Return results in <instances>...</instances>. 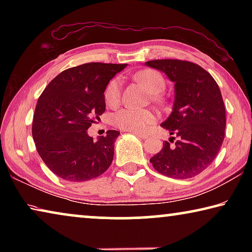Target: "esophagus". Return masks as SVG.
Wrapping results in <instances>:
<instances>
[{"label":"esophagus","instance_id":"esophagus-1","mask_svg":"<svg viewBox=\"0 0 252 252\" xmlns=\"http://www.w3.org/2000/svg\"><path fill=\"white\" fill-rule=\"evenodd\" d=\"M134 133H135V135H138L139 138H141V139L148 138V134H146V133H141V132H134Z\"/></svg>","mask_w":252,"mask_h":252}]
</instances>
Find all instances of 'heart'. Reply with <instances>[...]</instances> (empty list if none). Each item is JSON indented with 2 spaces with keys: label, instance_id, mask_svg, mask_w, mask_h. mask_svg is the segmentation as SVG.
Wrapping results in <instances>:
<instances>
[{
  "label": "heart",
  "instance_id": "obj_1",
  "mask_svg": "<svg viewBox=\"0 0 252 252\" xmlns=\"http://www.w3.org/2000/svg\"><path fill=\"white\" fill-rule=\"evenodd\" d=\"M134 80L142 84L147 90L151 93L153 99L159 100L160 93L165 89V79L160 72L153 69H146L136 72ZM122 80L116 76L111 79L106 84L104 90L105 103L111 108H114L120 103L121 99ZM156 114L150 110H133L122 109L114 114L113 123L119 129L125 131L140 132L144 131L147 127L156 122Z\"/></svg>",
  "mask_w": 252,
  "mask_h": 252
}]
</instances>
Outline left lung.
<instances>
[{"instance_id": "8db88e82", "label": "left lung", "mask_w": 252, "mask_h": 252, "mask_svg": "<svg viewBox=\"0 0 252 252\" xmlns=\"http://www.w3.org/2000/svg\"><path fill=\"white\" fill-rule=\"evenodd\" d=\"M147 65L164 72L174 82L173 111L161 126L170 142L150 162L158 172L174 179H189L207 169L224 139L225 110L218 84L211 74L190 61L152 60Z\"/></svg>"}]
</instances>
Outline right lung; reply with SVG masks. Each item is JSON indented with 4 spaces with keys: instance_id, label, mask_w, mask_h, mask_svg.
<instances>
[{
    "instance_id": "1",
    "label": "right lung",
    "mask_w": 252,
    "mask_h": 252,
    "mask_svg": "<svg viewBox=\"0 0 252 252\" xmlns=\"http://www.w3.org/2000/svg\"><path fill=\"white\" fill-rule=\"evenodd\" d=\"M126 66L91 62L70 67L42 92L34 111L32 135L37 153L58 177L88 181L112 163L120 132L109 130L93 141L88 129L104 113L106 84Z\"/></svg>"
}]
</instances>
